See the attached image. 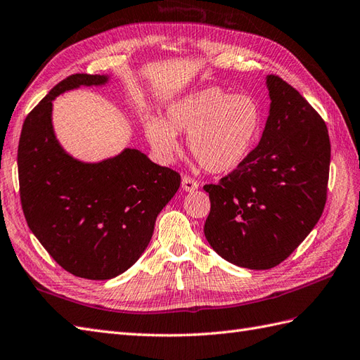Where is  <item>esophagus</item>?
Segmentation results:
<instances>
[{
  "label": "esophagus",
  "mask_w": 360,
  "mask_h": 360,
  "mask_svg": "<svg viewBox=\"0 0 360 360\" xmlns=\"http://www.w3.org/2000/svg\"><path fill=\"white\" fill-rule=\"evenodd\" d=\"M199 187V182H196L193 178L190 176H182V188L186 191H193Z\"/></svg>",
  "instance_id": "1"
}]
</instances>
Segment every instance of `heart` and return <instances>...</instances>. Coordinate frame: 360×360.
<instances>
[{
	"label": "heart",
	"instance_id": "b5f03b06",
	"mask_svg": "<svg viewBox=\"0 0 360 360\" xmlns=\"http://www.w3.org/2000/svg\"><path fill=\"white\" fill-rule=\"evenodd\" d=\"M146 139L161 161L178 153L176 135H187V147L202 169L222 174L236 170L252 153L262 129V108L252 95H230L207 87L174 99L162 120L147 116Z\"/></svg>",
	"mask_w": 360,
	"mask_h": 360
}]
</instances>
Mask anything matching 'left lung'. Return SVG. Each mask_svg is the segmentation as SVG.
Instances as JSON below:
<instances>
[{
    "instance_id": "1",
    "label": "left lung",
    "mask_w": 360,
    "mask_h": 360,
    "mask_svg": "<svg viewBox=\"0 0 360 360\" xmlns=\"http://www.w3.org/2000/svg\"><path fill=\"white\" fill-rule=\"evenodd\" d=\"M269 118L257 147L236 170L204 190L210 214L204 233L225 261L269 270L295 252L319 221L327 200V125L296 89L265 78Z\"/></svg>"
}]
</instances>
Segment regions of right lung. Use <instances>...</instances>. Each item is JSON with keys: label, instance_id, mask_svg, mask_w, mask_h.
<instances>
[{"label": "right lung", "instance_id": "1", "mask_svg": "<svg viewBox=\"0 0 360 360\" xmlns=\"http://www.w3.org/2000/svg\"><path fill=\"white\" fill-rule=\"evenodd\" d=\"M110 79V75L77 73L56 84L27 115L18 146L20 195L29 229L65 271L91 281L116 278L138 261L158 214L181 184L176 172L138 148L86 162L58 141L55 99Z\"/></svg>", "mask_w": 360, "mask_h": 360}]
</instances>
